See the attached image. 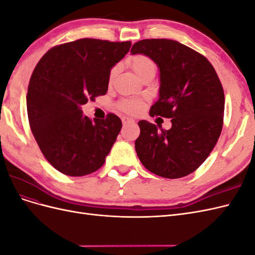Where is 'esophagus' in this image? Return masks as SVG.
<instances>
[{
  "instance_id": "34e87169",
  "label": "esophagus",
  "mask_w": 255,
  "mask_h": 255,
  "mask_svg": "<svg viewBox=\"0 0 255 255\" xmlns=\"http://www.w3.org/2000/svg\"><path fill=\"white\" fill-rule=\"evenodd\" d=\"M135 120L132 119V118H128V117H122V123L123 126H127V125H132V123H134Z\"/></svg>"
}]
</instances>
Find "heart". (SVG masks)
Segmentation results:
<instances>
[{"label": "heart", "mask_w": 255, "mask_h": 255, "mask_svg": "<svg viewBox=\"0 0 255 255\" xmlns=\"http://www.w3.org/2000/svg\"><path fill=\"white\" fill-rule=\"evenodd\" d=\"M129 65L132 67L135 73L141 78V76L148 72H156V65L154 60L145 54H135L129 58ZM118 68L114 67L110 72V80L112 81L117 72ZM119 107L128 114H135L141 109L142 102L138 99H123L119 102Z\"/></svg>", "instance_id": "heart-1"}]
</instances>
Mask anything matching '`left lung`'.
Masks as SVG:
<instances>
[{
	"label": "left lung",
	"instance_id": "1",
	"mask_svg": "<svg viewBox=\"0 0 255 255\" xmlns=\"http://www.w3.org/2000/svg\"><path fill=\"white\" fill-rule=\"evenodd\" d=\"M132 54H145L159 68V98L150 116L171 118L158 130L140 120L135 149L152 173L179 179L203 164L217 143L223 125L225 94L214 67L202 54L170 39H143Z\"/></svg>",
	"mask_w": 255,
	"mask_h": 255
}]
</instances>
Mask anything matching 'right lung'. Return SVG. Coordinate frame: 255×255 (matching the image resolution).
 <instances>
[{
    "label": "right lung",
    "instance_id": "1",
    "mask_svg": "<svg viewBox=\"0 0 255 255\" xmlns=\"http://www.w3.org/2000/svg\"><path fill=\"white\" fill-rule=\"evenodd\" d=\"M130 41L83 38L56 45L38 61L26 95L30 129L59 172L83 176L101 168L122 128L118 116L90 120L81 106L106 95L111 69Z\"/></svg>",
    "mask_w": 255,
    "mask_h": 255
}]
</instances>
